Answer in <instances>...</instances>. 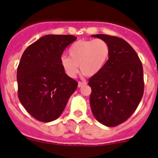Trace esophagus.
<instances>
[{
	"label": "esophagus",
	"instance_id": "obj_1",
	"mask_svg": "<svg viewBox=\"0 0 158 158\" xmlns=\"http://www.w3.org/2000/svg\"><path fill=\"white\" fill-rule=\"evenodd\" d=\"M86 84V82H79V83H78V86H79V87H82V86H85Z\"/></svg>",
	"mask_w": 158,
	"mask_h": 158
}]
</instances>
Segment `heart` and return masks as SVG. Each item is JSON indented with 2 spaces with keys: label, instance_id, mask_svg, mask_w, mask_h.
<instances>
[{
  "label": "heart",
  "instance_id": "heart-1",
  "mask_svg": "<svg viewBox=\"0 0 158 158\" xmlns=\"http://www.w3.org/2000/svg\"><path fill=\"white\" fill-rule=\"evenodd\" d=\"M69 53V56L60 58L62 68L68 76L75 77L79 66L84 76H93L98 73L107 62L109 45L102 39L79 40L71 45Z\"/></svg>",
  "mask_w": 158,
  "mask_h": 158
}]
</instances>
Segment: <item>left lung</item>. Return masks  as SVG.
Masks as SVG:
<instances>
[{
  "label": "left lung",
  "instance_id": "8db88e82",
  "mask_svg": "<svg viewBox=\"0 0 158 158\" xmlns=\"http://www.w3.org/2000/svg\"><path fill=\"white\" fill-rule=\"evenodd\" d=\"M91 36L109 44V56L102 70L89 79L90 108L99 123L116 127L133 114L143 98V65L134 49L122 38Z\"/></svg>",
  "mask_w": 158,
  "mask_h": 158
}]
</instances>
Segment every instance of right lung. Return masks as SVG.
<instances>
[{"label":"right lung","instance_id":"obj_1","mask_svg":"<svg viewBox=\"0 0 158 158\" xmlns=\"http://www.w3.org/2000/svg\"><path fill=\"white\" fill-rule=\"evenodd\" d=\"M76 38L45 35L23 53L17 69L18 96L29 114L39 121L56 120L77 88L78 82L68 76L60 63L65 48Z\"/></svg>","mask_w":158,"mask_h":158}]
</instances>
